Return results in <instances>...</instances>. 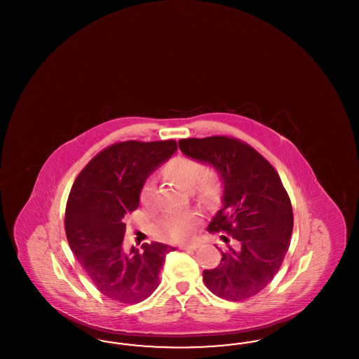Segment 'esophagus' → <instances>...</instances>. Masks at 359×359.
I'll return each mask as SVG.
<instances>
[{"label":"esophagus","mask_w":359,"mask_h":359,"mask_svg":"<svg viewBox=\"0 0 359 359\" xmlns=\"http://www.w3.org/2000/svg\"><path fill=\"white\" fill-rule=\"evenodd\" d=\"M179 248L183 249V250H195V249L199 248V243H195V242H192V243H182V245H179Z\"/></svg>","instance_id":"34e87169"}]
</instances>
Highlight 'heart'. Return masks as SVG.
<instances>
[{
  "label": "heart",
  "mask_w": 359,
  "mask_h": 359,
  "mask_svg": "<svg viewBox=\"0 0 359 359\" xmlns=\"http://www.w3.org/2000/svg\"><path fill=\"white\" fill-rule=\"evenodd\" d=\"M165 175L180 187L189 188L195 186L196 192L203 199H211L217 191V183L211 173H202V165L186 156L173 158L165 167ZM154 182L148 180L140 192V202L149 205L154 202ZM194 218L189 214L170 212L160 218L156 224V233L165 241H180L187 238L194 230Z\"/></svg>",
  "instance_id": "obj_1"
}]
</instances>
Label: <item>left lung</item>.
<instances>
[{
    "label": "left lung",
    "mask_w": 359,
    "mask_h": 359,
    "mask_svg": "<svg viewBox=\"0 0 359 359\" xmlns=\"http://www.w3.org/2000/svg\"><path fill=\"white\" fill-rule=\"evenodd\" d=\"M179 148L207 164L222 180V208L208 231L236 239L221 264L203 271L205 287L218 297L242 302L264 290L278 272L290 248L293 211L273 167L248 144L230 137L184 138Z\"/></svg>",
    "instance_id": "8db88e82"
}]
</instances>
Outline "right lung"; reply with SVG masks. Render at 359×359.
<instances>
[{"label":"right lung","mask_w":359,"mask_h":359,"mask_svg":"<svg viewBox=\"0 0 359 359\" xmlns=\"http://www.w3.org/2000/svg\"><path fill=\"white\" fill-rule=\"evenodd\" d=\"M177 151L176 141H125L97 154L78 175L69 191L65 227L69 248L93 284L106 297L135 304L158 285L164 243L123 249V218L140 205L149 175Z\"/></svg>","instance_id":"obj_1"}]
</instances>
